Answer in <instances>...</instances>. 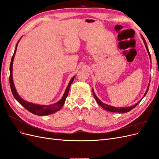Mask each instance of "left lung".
Instances as JSON below:
<instances>
[{
    "label": "left lung",
    "instance_id": "left-lung-1",
    "mask_svg": "<svg viewBox=\"0 0 159 159\" xmlns=\"http://www.w3.org/2000/svg\"><path fill=\"white\" fill-rule=\"evenodd\" d=\"M141 37H142V39L143 40L144 44H145V45L146 49H147V52H148V56H149V57H150V60H151V54H150V52H149L148 48V47H147L146 41H145V38H144V37H143V36H141ZM150 81H151V80H150ZM149 85H150V83L148 84V88H147V91H146V92H145V95H144V96H143V98L145 97V95H146V94H147V91H148V88H149ZM92 91H93V97H94L95 99L96 100V102H98V103L100 105L101 107H102V108H103V109H105V110L109 111H111V112H115V113H127V112L130 111H131V109H133L134 107H135L137 106V105L139 103H140V102H141V101L142 100V99L141 100H139V102H138L136 104H134V105H132V106H130V107H115L111 106V105H107V104H105V103H103V102H102V101H101L99 99H98V98L97 97V96H96V95L95 94V92H94V91H93V89H92Z\"/></svg>",
    "mask_w": 159,
    "mask_h": 159
}]
</instances>
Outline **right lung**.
<instances>
[{"mask_svg":"<svg viewBox=\"0 0 159 159\" xmlns=\"http://www.w3.org/2000/svg\"><path fill=\"white\" fill-rule=\"evenodd\" d=\"M19 42V40H18ZM18 43L16 45L15 48V50H14V54L12 57L11 59V65H10V78H9V81H10V85H11V89L12 91V93L14 95V98H15L19 103H20L24 107H25L28 111H29L30 112L32 113L37 115H40V116H43V115H50L54 113L57 111H59L61 109V107L63 106L65 102L67 96L68 95L69 92V89L70 88V85L73 82V81L75 78V76H74L72 79L70 80L69 82L68 86L66 89L65 92L64 93V95L62 96V98L58 102L54 103V104H51V105H38V104H34L30 102H26V101L24 100L20 95H18L17 93V91L16 90L15 87H14V81H13V78H12V66H13V61L14 58V56H15L16 49H17V46H18Z\"/></svg>","mask_w":159,"mask_h":159,"instance_id":"right-lung-1","label":"right lung"}]
</instances>
